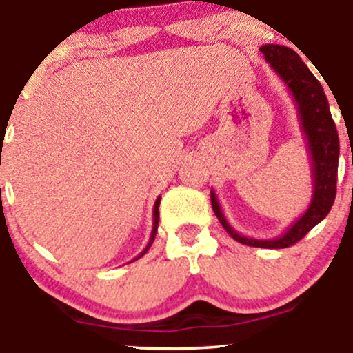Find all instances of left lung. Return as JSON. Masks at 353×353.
I'll return each mask as SVG.
<instances>
[{
  "label": "left lung",
  "mask_w": 353,
  "mask_h": 353,
  "mask_svg": "<svg viewBox=\"0 0 353 353\" xmlns=\"http://www.w3.org/2000/svg\"><path fill=\"white\" fill-rule=\"evenodd\" d=\"M270 63L272 70L287 85L292 99L297 105L299 121L302 133L307 141L309 160L312 172V196L307 210L292 223L290 227L275 239H254L237 232L229 220L225 219L215 191L212 190V208L216 219L237 243L252 245V248L282 249L301 241L312 227L318 225L330 213L336 196L338 157H340V141H338L336 126L330 112L328 99L321 83L309 71L294 49L279 44H265L259 48Z\"/></svg>",
  "instance_id": "left-lung-1"
}]
</instances>
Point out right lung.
Returning <instances> with one entry per match:
<instances>
[{
    "instance_id": "obj_1",
    "label": "right lung",
    "mask_w": 353,
    "mask_h": 353,
    "mask_svg": "<svg viewBox=\"0 0 353 353\" xmlns=\"http://www.w3.org/2000/svg\"><path fill=\"white\" fill-rule=\"evenodd\" d=\"M159 205H160V196L155 199V205H154V227H152V234H150V241H148V244H147V248L143 249V251L140 252V254L137 256V258L134 259H140L141 256L145 254V252L148 251V249H150V245H152V243H154V239H155V234H157V227H159Z\"/></svg>"
}]
</instances>
